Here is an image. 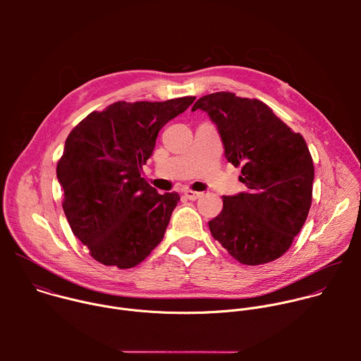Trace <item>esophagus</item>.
<instances>
[{
    "mask_svg": "<svg viewBox=\"0 0 361 361\" xmlns=\"http://www.w3.org/2000/svg\"><path fill=\"white\" fill-rule=\"evenodd\" d=\"M184 197L191 200V201H195L197 198L201 197V192H197V191H191V190H184Z\"/></svg>",
    "mask_w": 361,
    "mask_h": 361,
    "instance_id": "34e87169",
    "label": "esophagus"
}]
</instances>
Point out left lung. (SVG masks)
<instances>
[{"label":"left lung","instance_id":"1","mask_svg":"<svg viewBox=\"0 0 361 361\" xmlns=\"http://www.w3.org/2000/svg\"><path fill=\"white\" fill-rule=\"evenodd\" d=\"M207 113L224 144L226 159L241 166L247 191L223 195L212 235L247 266L281 257L300 233L312 205L314 167L301 134L259 99L214 92L191 111Z\"/></svg>","mask_w":361,"mask_h":361}]
</instances>
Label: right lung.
<instances>
[{
  "mask_svg": "<svg viewBox=\"0 0 361 361\" xmlns=\"http://www.w3.org/2000/svg\"><path fill=\"white\" fill-rule=\"evenodd\" d=\"M194 99L118 101L92 111L68 134L57 164L63 209L98 263L131 269L163 240L180 195L159 194L141 171L159 131Z\"/></svg>",
  "mask_w": 361,
  "mask_h": 361,
  "instance_id": "add662e5",
  "label": "right lung"
}]
</instances>
